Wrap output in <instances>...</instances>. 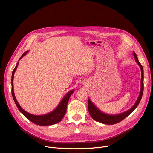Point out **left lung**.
<instances>
[{
    "instance_id": "1",
    "label": "left lung",
    "mask_w": 153,
    "mask_h": 153,
    "mask_svg": "<svg viewBox=\"0 0 153 153\" xmlns=\"http://www.w3.org/2000/svg\"><path fill=\"white\" fill-rule=\"evenodd\" d=\"M133 55L135 59L136 62L139 65L141 71V90L140 92V95L138 97L137 100L136 101L134 105L128 110L123 112L122 114H119L117 115H109L105 113H103L102 111H100L97 107H96L92 102L91 100L90 99H88V110L90 114L91 117L98 122L106 124V125H114L117 123L120 122L122 121L123 119L127 117L128 115H130L134 110L138 107V104L140 103L141 99L142 98V95L143 93L144 89V85H143V79H144V74H143V68L140 62L138 59V57L136 56V53L133 51Z\"/></svg>"
}]
</instances>
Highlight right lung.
<instances>
[{
  "instance_id": "right-lung-1",
  "label": "right lung",
  "mask_w": 153,
  "mask_h": 153,
  "mask_svg": "<svg viewBox=\"0 0 153 153\" xmlns=\"http://www.w3.org/2000/svg\"><path fill=\"white\" fill-rule=\"evenodd\" d=\"M28 52V51H26L25 53H24L22 54V56H21L19 60V62L17 63V65H16L15 68H14V69L12 72V80H11L12 95L13 100L15 102V103L16 104V105H17L18 109L19 110V111L21 112V113L27 118H28L30 121L34 123L35 124H36L38 125H41V126H48V125H54L56 123H58L61 121V120L62 119L64 115H65V114H66L68 103V101L71 97V95L74 91V89L70 91L65 95V96H64V97L62 98V99L59 103V105L54 110H53L52 111L50 112V113L45 114V115H35L31 114L28 113V112L26 111L25 110H23L20 107L17 99H16V98H15V96L14 94V91H13L14 74H15V72L16 69H17V68L18 67L19 61L24 56L26 55Z\"/></svg>"
}]
</instances>
